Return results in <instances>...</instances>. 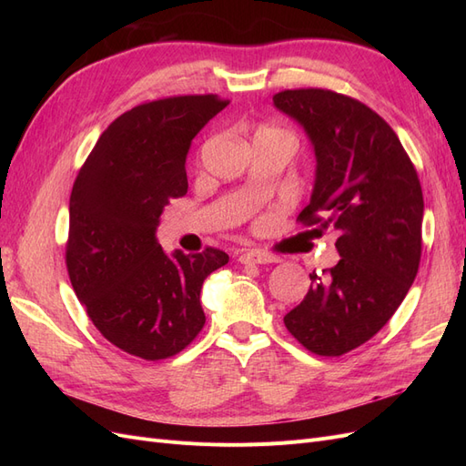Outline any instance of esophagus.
<instances>
[{"label": "esophagus", "instance_id": "1", "mask_svg": "<svg viewBox=\"0 0 466 466\" xmlns=\"http://www.w3.org/2000/svg\"><path fill=\"white\" fill-rule=\"evenodd\" d=\"M238 262L241 264H272L278 262V257L268 255V252H260V250H247L238 257Z\"/></svg>", "mask_w": 466, "mask_h": 466}]
</instances>
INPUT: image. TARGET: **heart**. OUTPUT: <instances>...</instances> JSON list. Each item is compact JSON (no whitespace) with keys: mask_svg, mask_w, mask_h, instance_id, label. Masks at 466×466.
Returning <instances> with one entry per match:
<instances>
[{"mask_svg":"<svg viewBox=\"0 0 466 466\" xmlns=\"http://www.w3.org/2000/svg\"><path fill=\"white\" fill-rule=\"evenodd\" d=\"M262 132H276V130H262Z\"/></svg>","mask_w":466,"mask_h":466,"instance_id":"obj_1","label":"heart"}]
</instances>
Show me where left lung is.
Masks as SVG:
<instances>
[{
	"mask_svg": "<svg viewBox=\"0 0 466 466\" xmlns=\"http://www.w3.org/2000/svg\"><path fill=\"white\" fill-rule=\"evenodd\" d=\"M317 159L305 225L340 233V260L311 274L286 329L317 356H342L385 327L410 289L421 255L424 198L412 161L390 126L356 98L327 89L274 95Z\"/></svg>",
	"mask_w": 466,
	"mask_h": 466,
	"instance_id": "left-lung-1",
	"label": "left lung"
}]
</instances>
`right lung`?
Segmentation results:
<instances>
[{"label":"right lung","mask_w":466,"mask_h":466,"mask_svg":"<svg viewBox=\"0 0 466 466\" xmlns=\"http://www.w3.org/2000/svg\"><path fill=\"white\" fill-rule=\"evenodd\" d=\"M229 101L187 95L124 112L98 137L69 196L66 264L77 299L110 344L147 361L185 350L206 322L204 279L229 262L219 248L167 255L165 206L188 190L194 136Z\"/></svg>","instance_id":"right-lung-1"}]
</instances>
